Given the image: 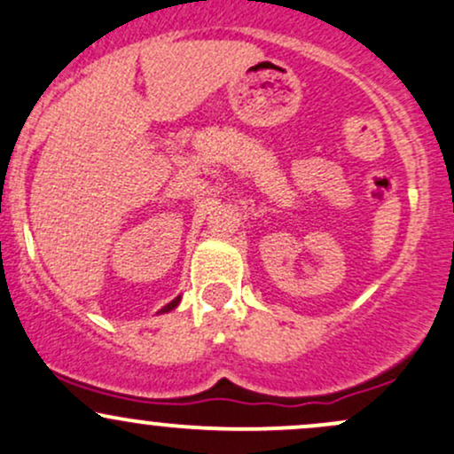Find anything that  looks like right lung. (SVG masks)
I'll return each instance as SVG.
<instances>
[{
    "label": "right lung",
    "instance_id": "add662e5",
    "mask_svg": "<svg viewBox=\"0 0 454 454\" xmlns=\"http://www.w3.org/2000/svg\"><path fill=\"white\" fill-rule=\"evenodd\" d=\"M178 301H181V297H176V300L168 303V306H163V308H161V312H170V310H174V308L178 306Z\"/></svg>",
    "mask_w": 454,
    "mask_h": 454
}]
</instances>
